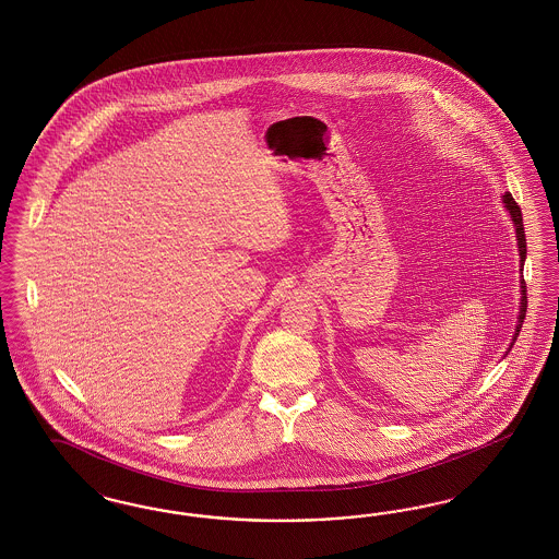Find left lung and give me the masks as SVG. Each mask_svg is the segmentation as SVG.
<instances>
[{
    "instance_id": "obj_1",
    "label": "left lung",
    "mask_w": 559,
    "mask_h": 559,
    "mask_svg": "<svg viewBox=\"0 0 559 559\" xmlns=\"http://www.w3.org/2000/svg\"><path fill=\"white\" fill-rule=\"evenodd\" d=\"M503 203H506V207H508V212H510V216H512V221H514L515 226V239H518V251H520V272L524 270V260H526V237H524V224H522V212H520V205L515 203L514 198L510 195V193H506L503 195ZM520 289H522V299H520V313H518V326H515V335L512 338V345L515 343V336L520 335V329H522V322H524V318H526V306H528V301H526V283H524V278L520 281ZM512 345H510V349H512Z\"/></svg>"
}]
</instances>
